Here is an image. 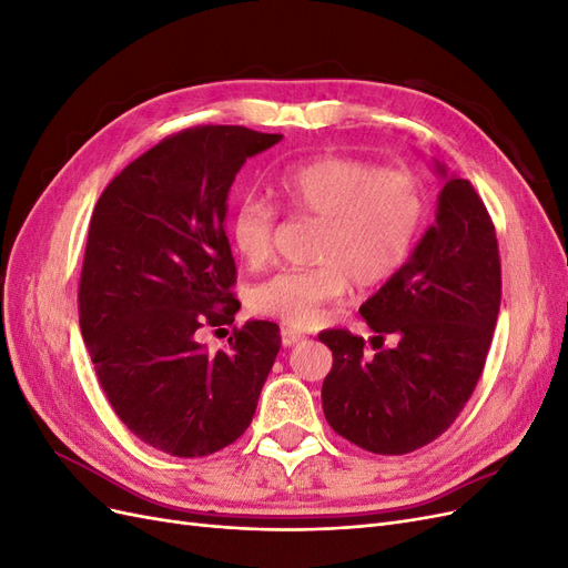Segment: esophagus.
<instances>
[{"mask_svg": "<svg viewBox=\"0 0 568 568\" xmlns=\"http://www.w3.org/2000/svg\"><path fill=\"white\" fill-rule=\"evenodd\" d=\"M305 336L301 332H294V329H282V343L284 346H296V343H301Z\"/></svg>", "mask_w": 568, "mask_h": 568, "instance_id": "obj_1", "label": "esophagus"}]
</instances>
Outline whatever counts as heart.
Masks as SVG:
<instances>
[{"instance_id": "1", "label": "heart", "mask_w": 568, "mask_h": 568, "mask_svg": "<svg viewBox=\"0 0 568 568\" xmlns=\"http://www.w3.org/2000/svg\"><path fill=\"white\" fill-rule=\"evenodd\" d=\"M284 209L320 217L313 267L274 274L253 294L257 313L294 329H311L324 307L351 288L379 286L398 274L426 222V194L417 175L400 168L322 153L286 165L274 178ZM277 211L263 199H244L230 220L232 246L248 265H263L274 248Z\"/></svg>"}]
</instances>
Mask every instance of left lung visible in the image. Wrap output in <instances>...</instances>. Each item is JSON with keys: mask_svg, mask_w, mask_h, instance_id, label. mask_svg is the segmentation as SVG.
<instances>
[{"mask_svg": "<svg viewBox=\"0 0 568 568\" xmlns=\"http://www.w3.org/2000/svg\"><path fill=\"white\" fill-rule=\"evenodd\" d=\"M445 178V168L438 163ZM503 272L495 225L469 180L448 178L436 225L405 267L363 303L376 332L320 334L334 355L322 384L324 417L338 436L374 455H405L457 419L484 372L500 313ZM393 335L396 346L383 348Z\"/></svg>", "mask_w": 568, "mask_h": 568, "instance_id": "obj_1", "label": "left lung"}]
</instances>
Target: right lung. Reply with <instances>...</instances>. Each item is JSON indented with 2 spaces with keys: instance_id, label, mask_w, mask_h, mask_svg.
<instances>
[{
  "instance_id": "obj_1",
  "label": "right lung",
  "mask_w": 568,
  "mask_h": 568,
  "mask_svg": "<svg viewBox=\"0 0 568 568\" xmlns=\"http://www.w3.org/2000/svg\"><path fill=\"white\" fill-rule=\"evenodd\" d=\"M282 140L242 125L165 136L99 196L80 272L84 346L111 407L151 448L205 457L242 436L280 353V326H234L230 348L199 341L234 322L227 194L246 159Z\"/></svg>"
}]
</instances>
